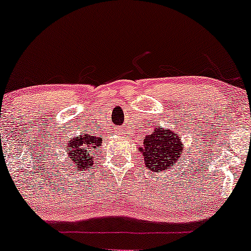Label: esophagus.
I'll return each instance as SVG.
<instances>
[{
  "mask_svg": "<svg viewBox=\"0 0 251 251\" xmlns=\"http://www.w3.org/2000/svg\"><path fill=\"white\" fill-rule=\"evenodd\" d=\"M122 131H123V129H122V128H118L116 132H118V133H122Z\"/></svg>",
  "mask_w": 251,
  "mask_h": 251,
  "instance_id": "1",
  "label": "esophagus"
}]
</instances>
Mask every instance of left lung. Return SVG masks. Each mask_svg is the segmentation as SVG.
I'll return each mask as SVG.
<instances>
[{"mask_svg":"<svg viewBox=\"0 0 251 251\" xmlns=\"http://www.w3.org/2000/svg\"><path fill=\"white\" fill-rule=\"evenodd\" d=\"M180 135L175 134L168 128L157 127L153 133L144 139L143 152L145 166L151 171L165 172L168 168L176 165L183 153Z\"/></svg>","mask_w":251,"mask_h":251,"instance_id":"1","label":"left lung"}]
</instances>
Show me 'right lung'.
I'll return each mask as SVG.
<instances>
[{
	"instance_id": "right-lung-1",
	"label": "right lung",
	"mask_w": 251,
	"mask_h": 251,
	"mask_svg": "<svg viewBox=\"0 0 251 251\" xmlns=\"http://www.w3.org/2000/svg\"><path fill=\"white\" fill-rule=\"evenodd\" d=\"M102 144V139L96 135L85 134L82 137H75L68 143L70 150V158L73 163H76L79 168H87L91 166L93 160L94 152L100 149Z\"/></svg>"
}]
</instances>
